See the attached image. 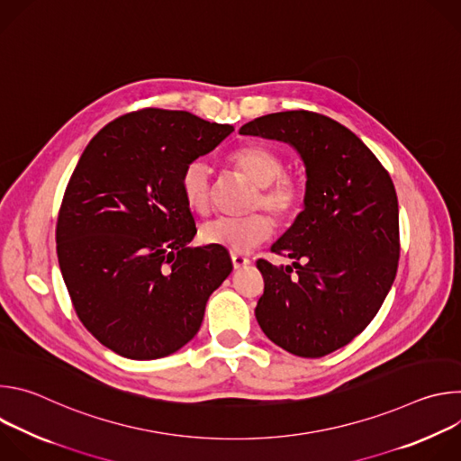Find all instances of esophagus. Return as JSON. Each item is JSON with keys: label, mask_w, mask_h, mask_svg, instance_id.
<instances>
[{"label": "esophagus", "mask_w": 461, "mask_h": 461, "mask_svg": "<svg viewBox=\"0 0 461 461\" xmlns=\"http://www.w3.org/2000/svg\"><path fill=\"white\" fill-rule=\"evenodd\" d=\"M231 262H233V268L239 270V268H244L249 265V258L240 253H231Z\"/></svg>", "instance_id": "1"}]
</instances>
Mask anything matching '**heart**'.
Instances as JSON below:
<instances>
[{
    "instance_id": "b5f03b06",
    "label": "heart",
    "mask_w": 461,
    "mask_h": 461,
    "mask_svg": "<svg viewBox=\"0 0 461 461\" xmlns=\"http://www.w3.org/2000/svg\"><path fill=\"white\" fill-rule=\"evenodd\" d=\"M228 164L257 185L251 196V210L265 208L277 221L297 215L304 201L303 180L285 171L286 162L281 153L260 144H242L228 157ZM180 191L187 208L206 213L212 203L210 167L203 160H191L180 175ZM274 231V222L265 213H251L242 219H215L201 228L199 239L210 246H221L231 253H246L267 240Z\"/></svg>"
}]
</instances>
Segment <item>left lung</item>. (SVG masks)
<instances>
[{
    "instance_id": "1",
    "label": "left lung",
    "mask_w": 461,
    "mask_h": 461,
    "mask_svg": "<svg viewBox=\"0 0 461 461\" xmlns=\"http://www.w3.org/2000/svg\"><path fill=\"white\" fill-rule=\"evenodd\" d=\"M239 133L286 142L304 162V210L272 246L294 262L285 268L257 260L265 294L255 317L277 347L322 357L365 330L396 277V189L352 131L324 114L272 113Z\"/></svg>"
}]
</instances>
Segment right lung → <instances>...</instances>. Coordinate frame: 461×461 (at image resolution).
<instances>
[{
	"label": "right lung",
	"instance_id": "1",
	"mask_svg": "<svg viewBox=\"0 0 461 461\" xmlns=\"http://www.w3.org/2000/svg\"><path fill=\"white\" fill-rule=\"evenodd\" d=\"M231 131L149 107L109 122L82 153L58 213L56 251L77 315L114 354L148 361L182 348L231 274L226 248L187 246L196 228L180 191L185 164Z\"/></svg>",
	"mask_w": 461,
	"mask_h": 461
}]
</instances>
